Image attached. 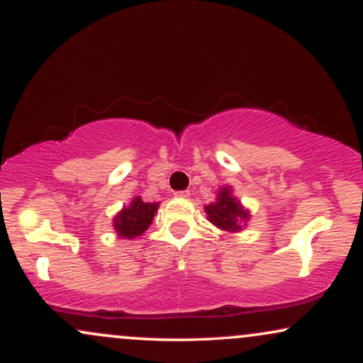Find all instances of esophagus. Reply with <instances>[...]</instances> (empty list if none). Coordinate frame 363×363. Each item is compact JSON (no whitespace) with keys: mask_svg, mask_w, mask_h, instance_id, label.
I'll list each match as a JSON object with an SVG mask.
<instances>
[{"mask_svg":"<svg viewBox=\"0 0 363 363\" xmlns=\"http://www.w3.org/2000/svg\"><path fill=\"white\" fill-rule=\"evenodd\" d=\"M176 198H189V191H177V193H174Z\"/></svg>","mask_w":363,"mask_h":363,"instance_id":"esophagus-1","label":"esophagus"}]
</instances>
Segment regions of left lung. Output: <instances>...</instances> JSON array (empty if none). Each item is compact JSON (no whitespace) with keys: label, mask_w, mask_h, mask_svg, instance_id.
I'll list each match as a JSON object with an SVG mask.
<instances>
[{"label":"left lung","mask_w":363,"mask_h":363,"mask_svg":"<svg viewBox=\"0 0 363 363\" xmlns=\"http://www.w3.org/2000/svg\"><path fill=\"white\" fill-rule=\"evenodd\" d=\"M205 213L208 222L230 234L242 230L251 218V211L234 196L232 186H222L216 191V199L205 206Z\"/></svg>","instance_id":"1"}]
</instances>
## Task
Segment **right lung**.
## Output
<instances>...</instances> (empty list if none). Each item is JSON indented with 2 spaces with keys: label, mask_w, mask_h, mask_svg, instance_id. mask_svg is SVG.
I'll return each mask as SVG.
<instances>
[{
  "label": "right lung",
  "mask_w": 363,
  "mask_h": 363,
  "mask_svg": "<svg viewBox=\"0 0 363 363\" xmlns=\"http://www.w3.org/2000/svg\"><path fill=\"white\" fill-rule=\"evenodd\" d=\"M158 203H145L140 196L129 201V205L121 208L118 215L112 218V228L121 239H136L152 225L153 216L157 215Z\"/></svg>",
  "instance_id": "1"
}]
</instances>
